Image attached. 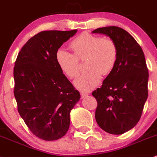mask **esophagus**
I'll list each match as a JSON object with an SVG mask.
<instances>
[{
    "label": "esophagus",
    "instance_id": "1",
    "mask_svg": "<svg viewBox=\"0 0 157 157\" xmlns=\"http://www.w3.org/2000/svg\"><path fill=\"white\" fill-rule=\"evenodd\" d=\"M81 95H82V98H85L86 96H88V95H89V93H85V92H82V93H81Z\"/></svg>",
    "mask_w": 157,
    "mask_h": 157
}]
</instances>
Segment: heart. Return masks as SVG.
Listing matches in <instances>:
<instances>
[{
	"instance_id": "obj_1",
	"label": "heart",
	"mask_w": 157,
	"mask_h": 157,
	"mask_svg": "<svg viewBox=\"0 0 157 157\" xmlns=\"http://www.w3.org/2000/svg\"><path fill=\"white\" fill-rule=\"evenodd\" d=\"M73 54L59 50L56 54V62L63 73L71 78L79 73L78 59L86 58V68L89 70L74 82L75 87L89 92L99 84L101 75H107L115 67L117 59V48L113 40L84 32L70 44Z\"/></svg>"
}]
</instances>
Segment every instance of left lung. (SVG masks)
<instances>
[{
    "label": "left lung",
    "instance_id": "obj_1",
    "mask_svg": "<svg viewBox=\"0 0 157 157\" xmlns=\"http://www.w3.org/2000/svg\"><path fill=\"white\" fill-rule=\"evenodd\" d=\"M113 40L117 48L115 67L93 92L95 120L107 133L122 134L137 125L148 98V70L143 50L128 31L117 26L95 29Z\"/></svg>",
    "mask_w": 157,
    "mask_h": 157
}]
</instances>
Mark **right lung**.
<instances>
[{"mask_svg":"<svg viewBox=\"0 0 157 157\" xmlns=\"http://www.w3.org/2000/svg\"><path fill=\"white\" fill-rule=\"evenodd\" d=\"M77 31L40 32L24 45L14 64L18 112L31 132L44 140L65 135L70 112L81 98L56 59L59 48Z\"/></svg>","mask_w":157,"mask_h":157,"instance_id":"add662e5","label":"right lung"}]
</instances>
